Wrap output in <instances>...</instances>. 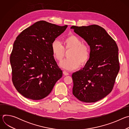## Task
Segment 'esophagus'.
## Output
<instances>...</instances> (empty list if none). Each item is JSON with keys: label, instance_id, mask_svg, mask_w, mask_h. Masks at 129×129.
Masks as SVG:
<instances>
[{"label": "esophagus", "instance_id": "1", "mask_svg": "<svg viewBox=\"0 0 129 129\" xmlns=\"http://www.w3.org/2000/svg\"><path fill=\"white\" fill-rule=\"evenodd\" d=\"M63 73V75L64 76H68V75H69V73L68 72H67L66 71H65V70H64Z\"/></svg>", "mask_w": 129, "mask_h": 129}]
</instances>
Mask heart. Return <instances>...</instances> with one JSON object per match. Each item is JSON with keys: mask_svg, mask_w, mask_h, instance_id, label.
Here are the masks:
<instances>
[{"mask_svg": "<svg viewBox=\"0 0 129 129\" xmlns=\"http://www.w3.org/2000/svg\"><path fill=\"white\" fill-rule=\"evenodd\" d=\"M53 57L60 62L64 59L65 50L69 51V59L63 61L60 66L67 70H72L78 68L81 65L86 64L90 57L89 47L83 44V41L75 35H71L63 40V45L58 40L54 41L51 46Z\"/></svg>", "mask_w": 129, "mask_h": 129, "instance_id": "1", "label": "heart"}]
</instances>
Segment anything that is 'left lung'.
<instances>
[{"label": "left lung", "instance_id": "1", "mask_svg": "<svg viewBox=\"0 0 129 129\" xmlns=\"http://www.w3.org/2000/svg\"><path fill=\"white\" fill-rule=\"evenodd\" d=\"M90 46V58L85 67L72 75V93L80 101L96 102L113 89L119 70L118 48L115 41L101 26H72Z\"/></svg>", "mask_w": 129, "mask_h": 129}]
</instances>
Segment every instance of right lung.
I'll use <instances>...</instances> for the list:
<instances>
[{"label": "right lung", "mask_w": 129, "mask_h": 129, "mask_svg": "<svg viewBox=\"0 0 129 129\" xmlns=\"http://www.w3.org/2000/svg\"><path fill=\"white\" fill-rule=\"evenodd\" d=\"M67 27L41 20L17 36L10 56L12 82L24 97L33 100L45 98L62 78L51 46Z\"/></svg>", "instance_id": "right-lung-1"}]
</instances>
